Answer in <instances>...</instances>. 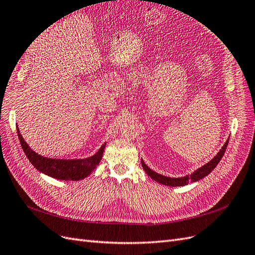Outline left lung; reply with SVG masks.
Segmentation results:
<instances>
[{"label":"left lung","instance_id":"obj_1","mask_svg":"<svg viewBox=\"0 0 255 255\" xmlns=\"http://www.w3.org/2000/svg\"><path fill=\"white\" fill-rule=\"evenodd\" d=\"M229 143V139L226 141V143L223 144L222 148L220 149V151L217 153V155L214 156L213 159H211L208 161L207 164H205L204 166L198 168L195 172H192L191 174H187L185 176H181V177H169V176H165L163 174H159L155 171H153L152 169H150L148 166L144 164V161L141 159V166L143 168V170L145 171V173L148 174L151 179H153L155 182L160 183L163 185H167V186H171V187H177V186H184V185H187L188 183H194L197 182L199 180L203 179L204 176H206L207 174H210L215 167L218 165V163L220 161V159L222 158L223 154H225L227 146Z\"/></svg>","mask_w":255,"mask_h":255}]
</instances>
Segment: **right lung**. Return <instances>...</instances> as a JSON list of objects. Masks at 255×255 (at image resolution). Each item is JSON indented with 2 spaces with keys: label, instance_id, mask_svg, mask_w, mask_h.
<instances>
[{
  "label": "right lung",
  "instance_id": "1",
  "mask_svg": "<svg viewBox=\"0 0 255 255\" xmlns=\"http://www.w3.org/2000/svg\"><path fill=\"white\" fill-rule=\"evenodd\" d=\"M17 133L21 146L24 151L25 155L32 165L40 171L49 176L54 177L57 180L63 181H80L87 177L96 167L99 165L102 159L103 152L105 149L106 142L98 150L95 155L89 156L87 158L80 159H59V158H50L41 156L40 154L36 153L29 148V145L23 139L20 130L17 127Z\"/></svg>",
  "mask_w": 255,
  "mask_h": 255
}]
</instances>
